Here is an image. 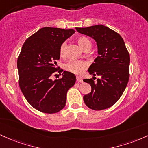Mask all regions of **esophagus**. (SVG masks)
<instances>
[{
	"instance_id": "1",
	"label": "esophagus",
	"mask_w": 148,
	"mask_h": 148,
	"mask_svg": "<svg viewBox=\"0 0 148 148\" xmlns=\"http://www.w3.org/2000/svg\"><path fill=\"white\" fill-rule=\"evenodd\" d=\"M76 78H77V81L78 82H82V78L81 77H79V76H77V77H76Z\"/></svg>"
}]
</instances>
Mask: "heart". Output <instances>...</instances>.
Returning <instances> with one entry per match:
<instances>
[{
	"label": "heart",
	"mask_w": 148,
	"mask_h": 148,
	"mask_svg": "<svg viewBox=\"0 0 148 148\" xmlns=\"http://www.w3.org/2000/svg\"><path fill=\"white\" fill-rule=\"evenodd\" d=\"M77 43L82 49L85 50L87 49H90L92 47V43L90 40L85 37H79L77 39ZM66 43L64 42L60 47V55L64 56L66 54ZM88 66V63L87 61L83 60H77V59H72L68 61L64 66V68L69 72L73 73L75 74H79L83 72Z\"/></svg>",
	"instance_id": "1"
}]
</instances>
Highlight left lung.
Wrapping results in <instances>:
<instances>
[{"mask_svg":"<svg viewBox=\"0 0 148 148\" xmlns=\"http://www.w3.org/2000/svg\"><path fill=\"white\" fill-rule=\"evenodd\" d=\"M75 29L96 41L99 54L88 69L93 79H83L92 87L83 97L84 103L94 110L108 108L119 100L129 79L130 56L123 38L103 25ZM96 75L100 78L94 81Z\"/></svg>","mask_w":148,"mask_h":148,"instance_id":"1","label":"left lung"}]
</instances>
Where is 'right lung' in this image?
Masks as SVG:
<instances>
[{
	"mask_svg": "<svg viewBox=\"0 0 148 148\" xmlns=\"http://www.w3.org/2000/svg\"><path fill=\"white\" fill-rule=\"evenodd\" d=\"M75 32L73 29L44 27L26 39L17 59L19 84L28 102L44 113L59 112L66 106L68 90L74 85L73 73L63 72L62 78H50L59 67L62 43ZM61 75V73H59Z\"/></svg>",
	"mask_w": 148,
	"mask_h": 148,
	"instance_id": "add662e5",
	"label": "right lung"
}]
</instances>
